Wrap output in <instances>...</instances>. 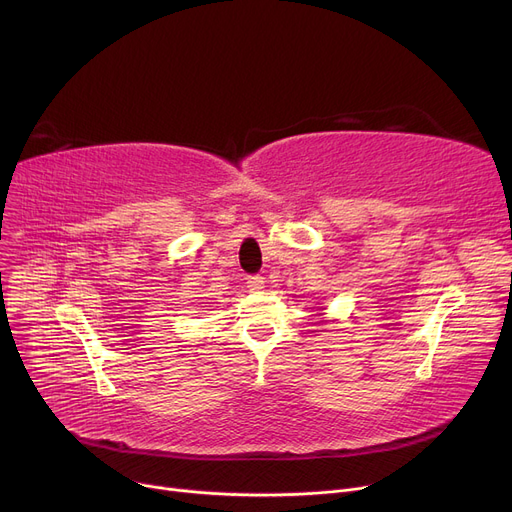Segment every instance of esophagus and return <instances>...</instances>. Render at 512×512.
<instances>
[{
	"label": "esophagus",
	"mask_w": 512,
	"mask_h": 512,
	"mask_svg": "<svg viewBox=\"0 0 512 512\" xmlns=\"http://www.w3.org/2000/svg\"><path fill=\"white\" fill-rule=\"evenodd\" d=\"M247 286L251 292H261L265 288V278L263 276H249Z\"/></svg>",
	"instance_id": "esophagus-1"
}]
</instances>
